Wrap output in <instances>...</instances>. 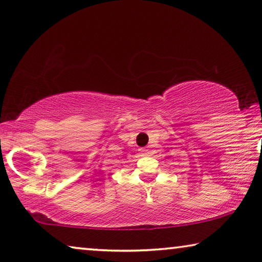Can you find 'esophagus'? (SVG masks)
I'll return each mask as SVG.
<instances>
[{
	"label": "esophagus",
	"instance_id": "esophagus-1",
	"mask_svg": "<svg viewBox=\"0 0 262 262\" xmlns=\"http://www.w3.org/2000/svg\"><path fill=\"white\" fill-rule=\"evenodd\" d=\"M140 154H141V155H147V154H148V149H146V148H141V149H140Z\"/></svg>",
	"mask_w": 262,
	"mask_h": 262
}]
</instances>
